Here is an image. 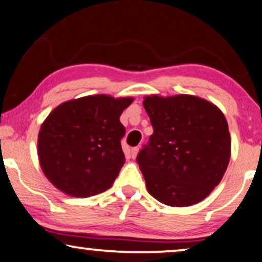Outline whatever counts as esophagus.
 I'll return each instance as SVG.
<instances>
[{
	"instance_id": "obj_1",
	"label": "esophagus",
	"mask_w": 262,
	"mask_h": 262,
	"mask_svg": "<svg viewBox=\"0 0 262 262\" xmlns=\"http://www.w3.org/2000/svg\"><path fill=\"white\" fill-rule=\"evenodd\" d=\"M138 151H139L138 146H136V148H132V149H131V156H132V159H136V157H137Z\"/></svg>"
}]
</instances>
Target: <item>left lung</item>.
Returning <instances> with one entry per match:
<instances>
[{
	"label": "left lung",
	"instance_id": "obj_1",
	"mask_svg": "<svg viewBox=\"0 0 262 262\" xmlns=\"http://www.w3.org/2000/svg\"><path fill=\"white\" fill-rule=\"evenodd\" d=\"M143 106L154 127L137 162L146 189L168 206H191L220 184L231 154L224 114L194 95H148Z\"/></svg>",
	"mask_w": 262,
	"mask_h": 262
}]
</instances>
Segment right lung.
Segmentation results:
<instances>
[{
  "instance_id": "1",
  "label": "right lung",
  "mask_w": 262,
  "mask_h": 262,
  "mask_svg": "<svg viewBox=\"0 0 262 262\" xmlns=\"http://www.w3.org/2000/svg\"><path fill=\"white\" fill-rule=\"evenodd\" d=\"M134 98L106 94L69 100L41 124L38 157L49 181L68 195L87 198L112 187L125 163L120 114Z\"/></svg>"
}]
</instances>
